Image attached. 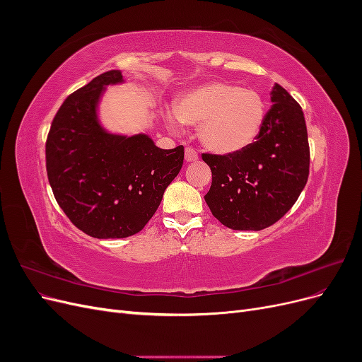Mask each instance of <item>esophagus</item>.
<instances>
[{
    "label": "esophagus",
    "mask_w": 362,
    "mask_h": 362,
    "mask_svg": "<svg viewBox=\"0 0 362 362\" xmlns=\"http://www.w3.org/2000/svg\"><path fill=\"white\" fill-rule=\"evenodd\" d=\"M199 160L198 152H196L193 148H185V161L187 163H194Z\"/></svg>",
    "instance_id": "34e87169"
}]
</instances>
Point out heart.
I'll use <instances>...</instances> for the list:
<instances>
[{
  "label": "heart",
  "mask_w": 362,
  "mask_h": 362,
  "mask_svg": "<svg viewBox=\"0 0 362 362\" xmlns=\"http://www.w3.org/2000/svg\"><path fill=\"white\" fill-rule=\"evenodd\" d=\"M181 124L201 125L202 145L221 156L237 154L254 144L266 120V103L252 89L210 81L185 92L175 105ZM170 125L175 127L173 119Z\"/></svg>",
  "instance_id": "heart-1"
}]
</instances>
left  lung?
<instances>
[{
  "label": "left lung",
  "mask_w": 362,
  "mask_h": 362,
  "mask_svg": "<svg viewBox=\"0 0 362 362\" xmlns=\"http://www.w3.org/2000/svg\"><path fill=\"white\" fill-rule=\"evenodd\" d=\"M257 140L229 156L202 154L213 173L204 196L213 216L237 231H259L298 201L310 175V145L300 105L281 87Z\"/></svg>",
  "instance_id": "1"
}]
</instances>
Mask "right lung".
Returning <instances> with one entry per match:
<instances>
[{"mask_svg":"<svg viewBox=\"0 0 362 362\" xmlns=\"http://www.w3.org/2000/svg\"><path fill=\"white\" fill-rule=\"evenodd\" d=\"M124 83L108 71L69 95L47 139V172L69 221L95 238L134 235L156 214L182 168L184 146L161 149L148 134H113L98 107L107 86Z\"/></svg>","mask_w":362,"mask_h":362,"instance_id":"obj_1","label":"right lung"}]
</instances>
